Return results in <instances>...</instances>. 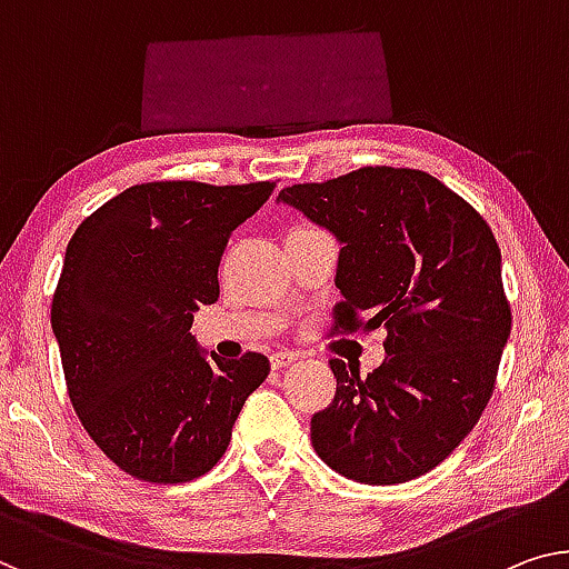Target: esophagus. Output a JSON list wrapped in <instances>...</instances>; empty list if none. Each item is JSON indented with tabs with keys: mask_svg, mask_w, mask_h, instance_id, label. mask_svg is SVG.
I'll use <instances>...</instances> for the list:
<instances>
[{
	"mask_svg": "<svg viewBox=\"0 0 569 569\" xmlns=\"http://www.w3.org/2000/svg\"><path fill=\"white\" fill-rule=\"evenodd\" d=\"M296 358H299V355L291 352V350H278V352L270 355V368L281 370V368H286V366H291V362H293Z\"/></svg>",
	"mask_w": 569,
	"mask_h": 569,
	"instance_id": "1",
	"label": "esophagus"
}]
</instances>
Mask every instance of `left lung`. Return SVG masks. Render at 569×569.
I'll return each mask as SVG.
<instances>
[{
    "label": "left lung",
    "instance_id": "left-lung-1",
    "mask_svg": "<svg viewBox=\"0 0 569 569\" xmlns=\"http://www.w3.org/2000/svg\"><path fill=\"white\" fill-rule=\"evenodd\" d=\"M278 201L342 244L335 332H388L383 366L368 378L329 360L337 393L311 417L313 449L366 486L435 470L478 423L511 335L488 222L413 168L368 166L288 186Z\"/></svg>",
    "mask_w": 569,
    "mask_h": 569
}]
</instances>
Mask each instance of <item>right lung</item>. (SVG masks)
Segmentation results:
<instances>
[{
    "label": "right lung",
    "instance_id": "obj_1",
    "mask_svg": "<svg viewBox=\"0 0 569 569\" xmlns=\"http://www.w3.org/2000/svg\"><path fill=\"white\" fill-rule=\"evenodd\" d=\"M273 189L130 186L68 242L50 307L68 398L101 452L132 478L168 486L209 472L268 378L266 355H207L189 329L199 303L219 299L230 234Z\"/></svg>",
    "mask_w": 569,
    "mask_h": 569
}]
</instances>
